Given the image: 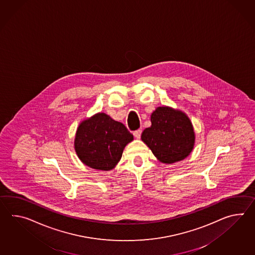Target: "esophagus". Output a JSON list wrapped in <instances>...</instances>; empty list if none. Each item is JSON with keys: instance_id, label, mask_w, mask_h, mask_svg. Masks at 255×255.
Listing matches in <instances>:
<instances>
[{"instance_id": "obj_1", "label": "esophagus", "mask_w": 255, "mask_h": 255, "mask_svg": "<svg viewBox=\"0 0 255 255\" xmlns=\"http://www.w3.org/2000/svg\"><path fill=\"white\" fill-rule=\"evenodd\" d=\"M141 130H136L133 131V135L136 139H140L141 138Z\"/></svg>"}]
</instances>
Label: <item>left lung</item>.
Returning <instances> with one entry per match:
<instances>
[{"label":"left lung","instance_id":"8db88e82","mask_svg":"<svg viewBox=\"0 0 255 255\" xmlns=\"http://www.w3.org/2000/svg\"><path fill=\"white\" fill-rule=\"evenodd\" d=\"M152 125L141 133V141L164 164L186 158L192 152L195 132L187 114L172 108L158 107L151 115Z\"/></svg>","mask_w":255,"mask_h":255}]
</instances>
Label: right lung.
I'll return each mask as SVG.
<instances>
[{"instance_id": "1", "label": "right lung", "mask_w": 255, "mask_h": 255, "mask_svg": "<svg viewBox=\"0 0 255 255\" xmlns=\"http://www.w3.org/2000/svg\"><path fill=\"white\" fill-rule=\"evenodd\" d=\"M132 140L125 125L100 113L80 123L74 145L83 164L108 171L118 164L125 146Z\"/></svg>"}]
</instances>
